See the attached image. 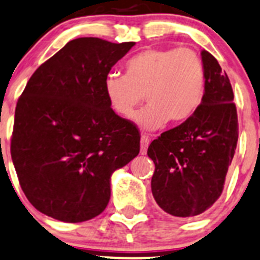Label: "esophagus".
Listing matches in <instances>:
<instances>
[{"label": "esophagus", "mask_w": 260, "mask_h": 260, "mask_svg": "<svg viewBox=\"0 0 260 260\" xmlns=\"http://www.w3.org/2000/svg\"><path fill=\"white\" fill-rule=\"evenodd\" d=\"M149 142H151V139H149L148 136L143 135L141 137V154H146L147 153V148H148L149 146Z\"/></svg>", "instance_id": "esophagus-1"}]
</instances>
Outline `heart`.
I'll return each mask as SVG.
<instances>
[{
  "mask_svg": "<svg viewBox=\"0 0 260 260\" xmlns=\"http://www.w3.org/2000/svg\"><path fill=\"white\" fill-rule=\"evenodd\" d=\"M206 73L201 57L190 48H148L124 63V76L108 75L105 94L118 116L128 118L143 102L149 103L135 116L147 131L167 122L183 123L201 107Z\"/></svg>",
  "mask_w": 260,
  "mask_h": 260,
  "instance_id": "1",
  "label": "heart"
}]
</instances>
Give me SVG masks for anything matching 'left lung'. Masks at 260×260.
Wrapping results in <instances>:
<instances>
[{
    "instance_id": "obj_1",
    "label": "left lung",
    "mask_w": 260,
    "mask_h": 260,
    "mask_svg": "<svg viewBox=\"0 0 260 260\" xmlns=\"http://www.w3.org/2000/svg\"><path fill=\"white\" fill-rule=\"evenodd\" d=\"M206 88L201 107L182 124L163 132L148 147L154 162L152 194L174 217L202 214L223 192L238 142V116L226 73L202 51Z\"/></svg>"
}]
</instances>
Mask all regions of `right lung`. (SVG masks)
Instances as JSON below:
<instances>
[{"mask_svg": "<svg viewBox=\"0 0 260 260\" xmlns=\"http://www.w3.org/2000/svg\"><path fill=\"white\" fill-rule=\"evenodd\" d=\"M70 41L35 71L18 98L11 157L24 196L66 223L92 219L111 198V176L139 153L133 122L105 94L109 71L135 46Z\"/></svg>", "mask_w": 260, "mask_h": 260, "instance_id": "obj_1", "label": "right lung"}]
</instances>
